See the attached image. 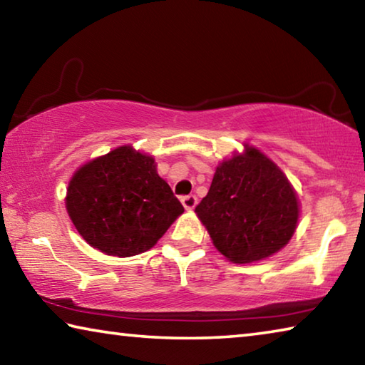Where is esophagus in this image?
<instances>
[{"mask_svg":"<svg viewBox=\"0 0 365 365\" xmlns=\"http://www.w3.org/2000/svg\"><path fill=\"white\" fill-rule=\"evenodd\" d=\"M182 205H183L185 209H187V211H191V209H195V206L197 205V197L195 195L183 196L182 197Z\"/></svg>","mask_w":365,"mask_h":365,"instance_id":"obj_1","label":"esophagus"}]
</instances>
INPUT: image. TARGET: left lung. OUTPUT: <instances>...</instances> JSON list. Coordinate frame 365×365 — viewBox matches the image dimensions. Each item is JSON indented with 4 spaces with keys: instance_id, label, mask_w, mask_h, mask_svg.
I'll return each mask as SVG.
<instances>
[{
    "instance_id": "1",
    "label": "left lung",
    "mask_w": 365,
    "mask_h": 365,
    "mask_svg": "<svg viewBox=\"0 0 365 365\" xmlns=\"http://www.w3.org/2000/svg\"><path fill=\"white\" fill-rule=\"evenodd\" d=\"M195 212L220 255L250 264L288 245L298 227L299 200L279 165L245 145L243 153L217 165Z\"/></svg>"
}]
</instances>
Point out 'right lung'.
I'll return each instance as SVG.
<instances>
[{"mask_svg": "<svg viewBox=\"0 0 365 365\" xmlns=\"http://www.w3.org/2000/svg\"><path fill=\"white\" fill-rule=\"evenodd\" d=\"M66 209L91 248L117 257L151 250L183 214L154 158L130 145L78 168L67 187Z\"/></svg>", "mask_w": 365, "mask_h": 365, "instance_id": "1", "label": "right lung"}]
</instances>
